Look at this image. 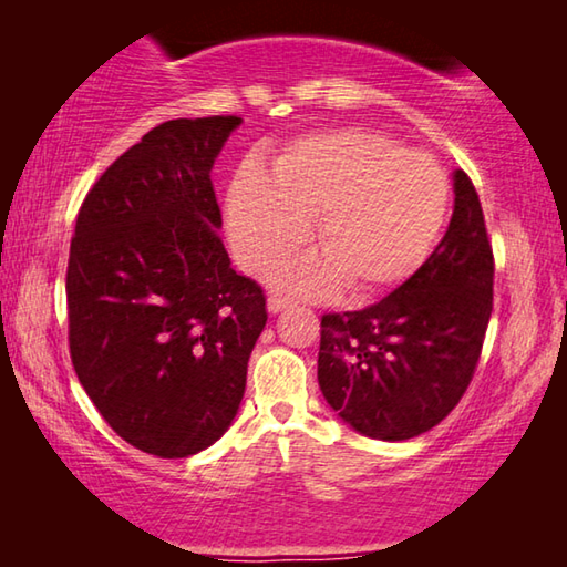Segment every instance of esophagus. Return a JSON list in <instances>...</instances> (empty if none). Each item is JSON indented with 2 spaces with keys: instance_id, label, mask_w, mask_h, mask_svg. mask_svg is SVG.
<instances>
[{
  "instance_id": "obj_1",
  "label": "esophagus",
  "mask_w": 567,
  "mask_h": 567,
  "mask_svg": "<svg viewBox=\"0 0 567 567\" xmlns=\"http://www.w3.org/2000/svg\"><path fill=\"white\" fill-rule=\"evenodd\" d=\"M290 305H292L290 297H282V295L267 297V310H270V312H282L285 307H290Z\"/></svg>"
}]
</instances>
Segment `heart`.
<instances>
[{"label":"heart","instance_id":"1","mask_svg":"<svg viewBox=\"0 0 567 567\" xmlns=\"http://www.w3.org/2000/svg\"><path fill=\"white\" fill-rule=\"evenodd\" d=\"M447 177L420 150L388 134H310L275 162L272 177L247 165L229 187L227 219L237 260L265 272L290 260L320 217L322 260L285 275L292 290L330 295L342 282L358 297L388 292L420 270L447 215Z\"/></svg>","mask_w":567,"mask_h":567}]
</instances>
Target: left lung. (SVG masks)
<instances>
[{"label": "left lung", "instance_id": "1", "mask_svg": "<svg viewBox=\"0 0 567 567\" xmlns=\"http://www.w3.org/2000/svg\"><path fill=\"white\" fill-rule=\"evenodd\" d=\"M495 257L480 197L455 172V209L420 270L380 302L322 315L318 380L358 433L410 440L465 395L493 312Z\"/></svg>", "mask_w": 567, "mask_h": 567}]
</instances>
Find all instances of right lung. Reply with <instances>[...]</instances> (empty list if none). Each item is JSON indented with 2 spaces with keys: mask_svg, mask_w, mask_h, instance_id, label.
<instances>
[{
  "mask_svg": "<svg viewBox=\"0 0 567 567\" xmlns=\"http://www.w3.org/2000/svg\"><path fill=\"white\" fill-rule=\"evenodd\" d=\"M235 114L169 120L104 169L76 215L66 318L76 378L122 440L187 457L225 435L267 322L237 275L209 169Z\"/></svg>",
  "mask_w": 567,
  "mask_h": 567,
  "instance_id": "add662e5",
  "label": "right lung"
}]
</instances>
